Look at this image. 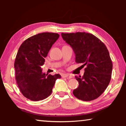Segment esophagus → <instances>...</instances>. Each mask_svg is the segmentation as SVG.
Returning <instances> with one entry per match:
<instances>
[{"label":"esophagus","mask_w":126,"mask_h":126,"mask_svg":"<svg viewBox=\"0 0 126 126\" xmlns=\"http://www.w3.org/2000/svg\"><path fill=\"white\" fill-rule=\"evenodd\" d=\"M61 76L62 78H67V77H69L70 78H72V77L69 76V74H62L61 75Z\"/></svg>","instance_id":"esophagus-1"}]
</instances>
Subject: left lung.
<instances>
[{"instance_id":"8db88e82","label":"left lung","mask_w":126,"mask_h":126,"mask_svg":"<svg viewBox=\"0 0 126 126\" xmlns=\"http://www.w3.org/2000/svg\"><path fill=\"white\" fill-rule=\"evenodd\" d=\"M62 37L74 52L76 62L86 66L82 77L75 76L79 86L73 93L78 99L92 101L99 97L109 84L113 64L103 42L91 33H62ZM81 66V67H82Z\"/></svg>"}]
</instances>
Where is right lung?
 <instances>
[{
  "instance_id": "add662e5",
  "label": "right lung",
  "mask_w": 126,
  "mask_h": 126,
  "mask_svg": "<svg viewBox=\"0 0 126 126\" xmlns=\"http://www.w3.org/2000/svg\"><path fill=\"white\" fill-rule=\"evenodd\" d=\"M59 37L57 33H39L28 38L19 48L14 62L16 79L22 94L31 101H41L49 96L55 80L61 78L59 74L43 73L41 67Z\"/></svg>"
}]
</instances>
